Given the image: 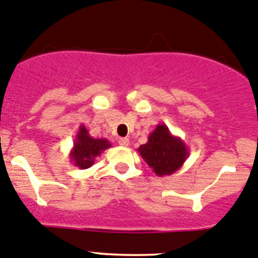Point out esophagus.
Here are the masks:
<instances>
[{"label": "esophagus", "mask_w": 258, "mask_h": 258, "mask_svg": "<svg viewBox=\"0 0 258 258\" xmlns=\"http://www.w3.org/2000/svg\"><path fill=\"white\" fill-rule=\"evenodd\" d=\"M118 143H119V145H120V147H128L129 139H128V138H120V139L118 140Z\"/></svg>", "instance_id": "esophagus-1"}]
</instances>
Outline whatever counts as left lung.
<instances>
[{
	"label": "left lung",
	"mask_w": 258,
	"mask_h": 258,
	"mask_svg": "<svg viewBox=\"0 0 258 258\" xmlns=\"http://www.w3.org/2000/svg\"><path fill=\"white\" fill-rule=\"evenodd\" d=\"M138 153L158 176H165L184 165L188 149L181 138L172 135L168 126L160 123L150 133L148 142L140 145Z\"/></svg>",
	"instance_id": "8db88e82"
}]
</instances>
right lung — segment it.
Wrapping results in <instances>:
<instances>
[{
	"label": "right lung",
	"mask_w": 258,
	"mask_h": 258,
	"mask_svg": "<svg viewBox=\"0 0 258 258\" xmlns=\"http://www.w3.org/2000/svg\"><path fill=\"white\" fill-rule=\"evenodd\" d=\"M111 144L108 139H97L90 137L88 130L82 124L74 138L73 148L70 153V159L74 166L79 169H88L94 164L95 159Z\"/></svg>",
	"instance_id": "right-lung-1"
}]
</instances>
